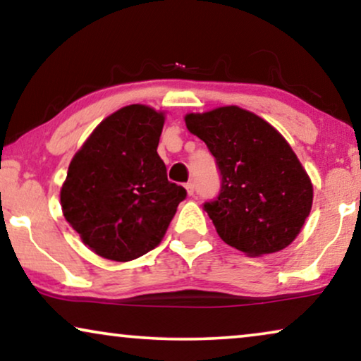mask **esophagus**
Here are the masks:
<instances>
[{
	"label": "esophagus",
	"instance_id": "obj_1",
	"mask_svg": "<svg viewBox=\"0 0 361 361\" xmlns=\"http://www.w3.org/2000/svg\"><path fill=\"white\" fill-rule=\"evenodd\" d=\"M185 190H187V194H189V195H194V184H192V182H187Z\"/></svg>",
	"mask_w": 361,
	"mask_h": 361
}]
</instances>
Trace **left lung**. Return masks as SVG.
<instances>
[{
    "instance_id": "8db88e82",
    "label": "left lung",
    "mask_w": 361,
    "mask_h": 361,
    "mask_svg": "<svg viewBox=\"0 0 361 361\" xmlns=\"http://www.w3.org/2000/svg\"><path fill=\"white\" fill-rule=\"evenodd\" d=\"M184 120L219 164L221 192L204 207L220 238L251 258L293 243L312 209L314 187L284 136L236 105Z\"/></svg>"
}]
</instances>
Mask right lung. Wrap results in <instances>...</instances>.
I'll return each instance as SVG.
<instances>
[{"instance_id":"obj_1","label":"right lung","mask_w":361,"mask_h":361,"mask_svg":"<svg viewBox=\"0 0 361 361\" xmlns=\"http://www.w3.org/2000/svg\"><path fill=\"white\" fill-rule=\"evenodd\" d=\"M166 113L135 103L106 116L68 164L62 214L102 258L136 259L164 238L185 189L167 180L157 145Z\"/></svg>"}]
</instances>
